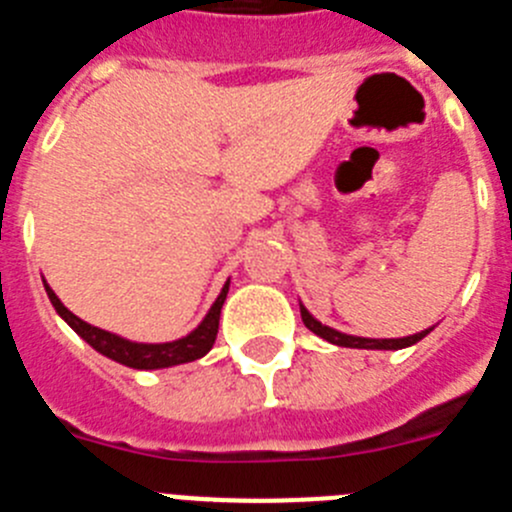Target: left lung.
<instances>
[{"mask_svg": "<svg viewBox=\"0 0 512 512\" xmlns=\"http://www.w3.org/2000/svg\"><path fill=\"white\" fill-rule=\"evenodd\" d=\"M301 319H304L306 327H309L314 335L322 337V340L332 342V345H340V348H361V350H402V348H410V345L420 342L422 337L433 330V327H430V330H422V332H417V335L391 337V340H373V337L345 335V332H337V330H332V327H327V324L317 322V319L311 317L309 311H306L304 304H301Z\"/></svg>", "mask_w": 512, "mask_h": 512, "instance_id": "obj_1", "label": "left lung"}]
</instances>
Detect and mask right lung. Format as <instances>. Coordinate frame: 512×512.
<instances>
[{"mask_svg": "<svg viewBox=\"0 0 512 512\" xmlns=\"http://www.w3.org/2000/svg\"><path fill=\"white\" fill-rule=\"evenodd\" d=\"M43 286H46V293L48 299H51L53 309L59 311V317L64 319L84 342H90L97 353H102L105 358H110V361L123 363V366L128 368H139V371H157V368L180 366V363H190L203 358V355L213 348V342H216L221 306H224L226 293H229V281H226L219 293V299L213 301V306L208 309L203 322L198 324L190 335L172 342H133L121 335H113V332L87 324L84 319H79L77 314H71V311L61 304V299L51 291L48 283H43Z\"/></svg>", "mask_w": 512, "mask_h": 512, "instance_id": "add662e5", "label": "right lung"}]
</instances>
